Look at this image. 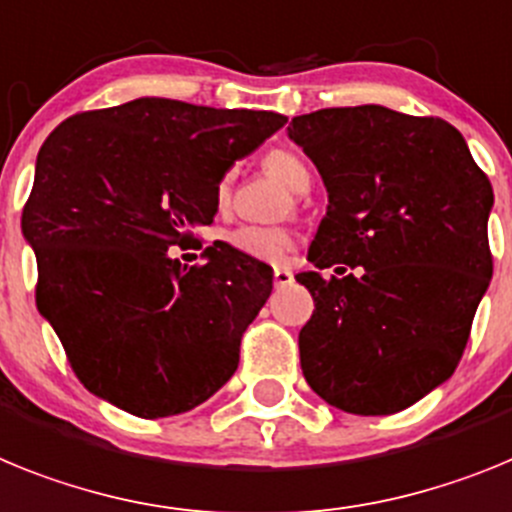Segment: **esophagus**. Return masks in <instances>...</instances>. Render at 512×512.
<instances>
[{
  "instance_id": "obj_1",
  "label": "esophagus",
  "mask_w": 512,
  "mask_h": 512,
  "mask_svg": "<svg viewBox=\"0 0 512 512\" xmlns=\"http://www.w3.org/2000/svg\"><path fill=\"white\" fill-rule=\"evenodd\" d=\"M273 283L278 288H283V286H291L293 283V273L288 268H275L273 270Z\"/></svg>"
}]
</instances>
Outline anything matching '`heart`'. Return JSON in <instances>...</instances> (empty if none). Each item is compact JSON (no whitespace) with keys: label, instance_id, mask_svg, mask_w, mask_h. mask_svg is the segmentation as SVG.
Wrapping results in <instances>:
<instances>
[{"label":"heart","instance_id":"heart-1","mask_svg":"<svg viewBox=\"0 0 512 512\" xmlns=\"http://www.w3.org/2000/svg\"><path fill=\"white\" fill-rule=\"evenodd\" d=\"M265 170L270 175L281 177L288 188L304 190L309 185V167H306L304 159L299 154H293L288 149H275L265 157ZM231 175H226L219 182V198L224 201L226 193H229ZM226 244L231 250L239 252L244 257H252V260L260 262H283L288 257V252L293 250L296 237L293 231L286 226H239V229L229 231L226 234Z\"/></svg>","mask_w":512,"mask_h":512}]
</instances>
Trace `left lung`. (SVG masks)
Wrapping results in <instances>:
<instances>
[{"label": "left lung", "mask_w": 512, "mask_h": 512, "mask_svg": "<svg viewBox=\"0 0 512 512\" xmlns=\"http://www.w3.org/2000/svg\"><path fill=\"white\" fill-rule=\"evenodd\" d=\"M288 136L330 193L309 260L338 273L296 275L314 299L299 332L304 379L337 410L394 415L464 355L492 278V185L433 115L324 108L293 118Z\"/></svg>", "instance_id": "1"}]
</instances>
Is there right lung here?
I'll use <instances>...</instances> for the list:
<instances>
[{
	"label": "right lung",
	"mask_w": 512,
	"mask_h": 512,
	"mask_svg": "<svg viewBox=\"0 0 512 512\" xmlns=\"http://www.w3.org/2000/svg\"><path fill=\"white\" fill-rule=\"evenodd\" d=\"M286 118L164 97L66 118L38 151L22 208L35 250V304L92 394L136 417L213 397L273 291V270L226 242L203 265L170 247L219 211V182Z\"/></svg>",
	"instance_id": "add662e5"
}]
</instances>
